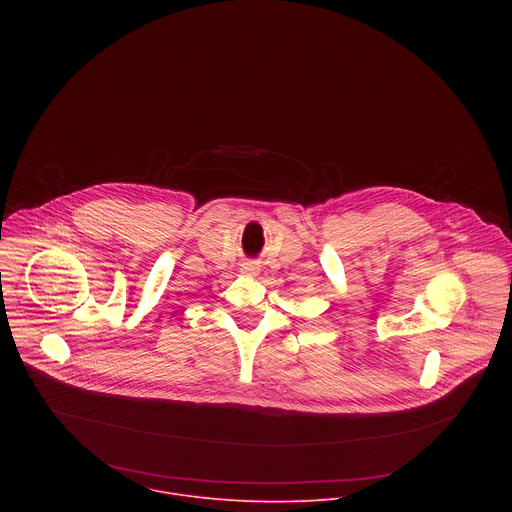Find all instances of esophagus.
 Wrapping results in <instances>:
<instances>
[{"label": "esophagus", "mask_w": 512, "mask_h": 512, "mask_svg": "<svg viewBox=\"0 0 512 512\" xmlns=\"http://www.w3.org/2000/svg\"><path fill=\"white\" fill-rule=\"evenodd\" d=\"M240 270H242V274H246V276H256V274L260 272V268H258L256 262H244Z\"/></svg>", "instance_id": "1"}]
</instances>
